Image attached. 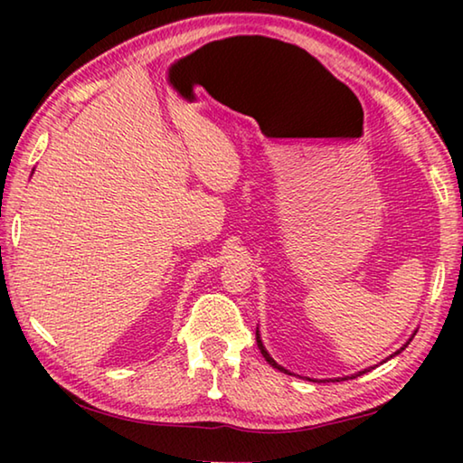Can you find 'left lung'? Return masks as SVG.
Here are the masks:
<instances>
[{
  "label": "left lung",
  "mask_w": 463,
  "mask_h": 463,
  "mask_svg": "<svg viewBox=\"0 0 463 463\" xmlns=\"http://www.w3.org/2000/svg\"><path fill=\"white\" fill-rule=\"evenodd\" d=\"M255 336H257V347H260V349H261V354H263V357H265V362H268V364H271L273 367H276V370H279V372H286V373H288V370H284V367H281V365H278L276 362H273V359H271V355L268 354V351H265V347H263V343H261V339H260V331H257V333H255ZM406 345H409V343H406ZM406 345H404V347H406ZM404 347H402V349H404ZM402 349H401V351H402ZM401 351H396V354H394V355H398V354H401ZM365 372H367V370H365ZM365 372H359L357 375H362V373H365ZM354 378H355V375H354Z\"/></svg>",
  "instance_id": "left-lung-1"
}]
</instances>
